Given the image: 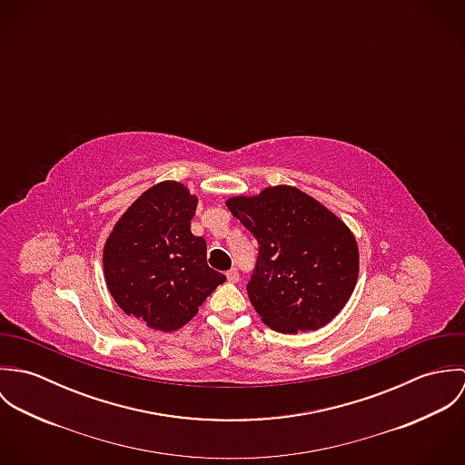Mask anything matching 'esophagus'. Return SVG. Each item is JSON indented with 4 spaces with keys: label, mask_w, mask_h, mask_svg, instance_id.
Instances as JSON below:
<instances>
[{
    "label": "esophagus",
    "mask_w": 465,
    "mask_h": 465,
    "mask_svg": "<svg viewBox=\"0 0 465 465\" xmlns=\"http://www.w3.org/2000/svg\"><path fill=\"white\" fill-rule=\"evenodd\" d=\"M227 281H229V282H238V281H240V272H238V268H231V270L227 272Z\"/></svg>",
    "instance_id": "obj_1"
}]
</instances>
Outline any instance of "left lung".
Returning a JSON list of instances; mask_svg holds the SVG:
<instances>
[{
	"label": "left lung",
	"mask_w": 465,
	"mask_h": 465,
	"mask_svg": "<svg viewBox=\"0 0 465 465\" xmlns=\"http://www.w3.org/2000/svg\"><path fill=\"white\" fill-rule=\"evenodd\" d=\"M227 207L258 240L247 293L263 322L301 332L334 319L358 279V247L345 223L290 186L227 200Z\"/></svg>",
	"instance_id": "1"
}]
</instances>
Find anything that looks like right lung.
Instances as JSON below:
<instances>
[{
    "label": "right lung",
    "instance_id": "add662e5",
    "mask_svg": "<svg viewBox=\"0 0 465 465\" xmlns=\"http://www.w3.org/2000/svg\"><path fill=\"white\" fill-rule=\"evenodd\" d=\"M197 199L179 183L143 193L116 223L104 268L118 306L148 328L175 331L225 281L207 265L205 240L192 234Z\"/></svg>",
    "mask_w": 465,
    "mask_h": 465
}]
</instances>
